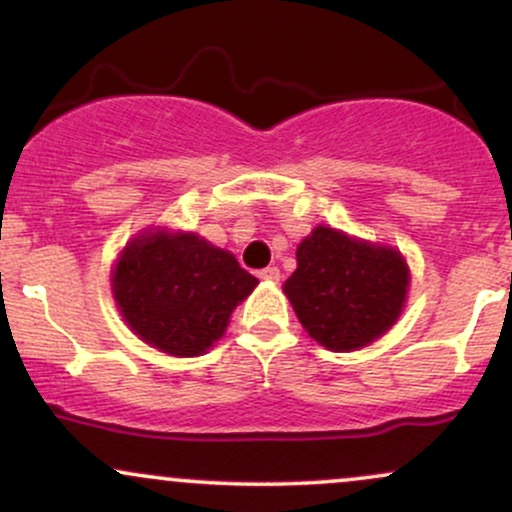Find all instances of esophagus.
Returning a JSON list of instances; mask_svg holds the SVG:
<instances>
[{
    "label": "esophagus",
    "mask_w": 512,
    "mask_h": 512,
    "mask_svg": "<svg viewBox=\"0 0 512 512\" xmlns=\"http://www.w3.org/2000/svg\"><path fill=\"white\" fill-rule=\"evenodd\" d=\"M260 279H264V281H279L281 279L279 267H264V269H260Z\"/></svg>",
    "instance_id": "esophagus-1"
}]
</instances>
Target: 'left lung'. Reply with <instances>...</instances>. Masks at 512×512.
<instances>
[{"mask_svg": "<svg viewBox=\"0 0 512 512\" xmlns=\"http://www.w3.org/2000/svg\"><path fill=\"white\" fill-rule=\"evenodd\" d=\"M296 260L284 291L317 344L356 351L390 330L402 313L409 269L397 250L317 226L298 245Z\"/></svg>", "mask_w": 512, "mask_h": 512, "instance_id": "left-lung-1", "label": "left lung"}]
</instances>
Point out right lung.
<instances>
[{"label":"right lung","instance_id":"1","mask_svg":"<svg viewBox=\"0 0 512 512\" xmlns=\"http://www.w3.org/2000/svg\"><path fill=\"white\" fill-rule=\"evenodd\" d=\"M255 286L231 252L195 233H144L127 245L113 274L127 325L173 356L204 354Z\"/></svg>","mask_w":512,"mask_h":512}]
</instances>
